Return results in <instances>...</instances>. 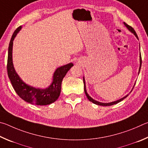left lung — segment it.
<instances>
[{"label": "left lung", "mask_w": 148, "mask_h": 148, "mask_svg": "<svg viewBox=\"0 0 148 148\" xmlns=\"http://www.w3.org/2000/svg\"><path fill=\"white\" fill-rule=\"evenodd\" d=\"M124 25H125V27L128 28L129 31H131V32L132 33H133V34H134V36H135L136 37V38H138V36H137L136 32H135V31H134V30L133 29V27H131V26H129V25H128L127 24H126L125 23H124ZM141 65H142V57H141V54H140V67H139L138 74H139V73H140V71ZM83 82H84V92H85V94H86L87 98H88V100L92 102L93 103H94V104H95V105H100V106H110V105H113L117 104V103H118L119 102L123 100L124 99H125V97H127L128 95H129V94H127V95H125V97H123V98H121V99H119V100H117V101H114V102H110V103H101V102L97 101H95V100H94V99H92V98L91 97H90L88 94V93H87V92H86V85H85V81H84V77H83ZM134 85H135V84H134ZM134 86H133V89L134 88ZM131 92H132V90H131ZM131 92H130V93H131Z\"/></svg>", "instance_id": "8db88e82"}]
</instances>
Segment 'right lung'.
<instances>
[{"mask_svg": "<svg viewBox=\"0 0 148 148\" xmlns=\"http://www.w3.org/2000/svg\"><path fill=\"white\" fill-rule=\"evenodd\" d=\"M21 29V27L20 26L14 31L10 41L7 62L8 75L15 91L22 99L31 104L37 105L51 104L58 99L61 92L62 80L67 72L73 66V64L69 63L57 68L54 73L53 82L50 86L45 89L36 88L25 84L15 71L12 61L13 41Z\"/></svg>", "mask_w": 148, "mask_h": 148, "instance_id": "right-lung-1", "label": "right lung"}]
</instances>
